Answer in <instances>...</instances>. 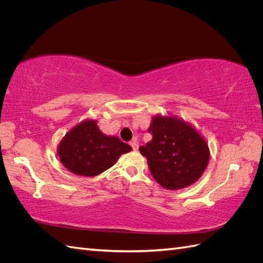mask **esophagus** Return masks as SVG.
<instances>
[{
    "mask_svg": "<svg viewBox=\"0 0 263 263\" xmlns=\"http://www.w3.org/2000/svg\"><path fill=\"white\" fill-rule=\"evenodd\" d=\"M129 145L132 146V148H133L134 150H137V149H138V141H137V139L132 140V141L129 142Z\"/></svg>",
    "mask_w": 263,
    "mask_h": 263,
    "instance_id": "1",
    "label": "esophagus"
}]
</instances>
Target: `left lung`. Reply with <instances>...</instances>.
I'll return each mask as SVG.
<instances>
[{"label": "left lung", "mask_w": 263, "mask_h": 263, "mask_svg": "<svg viewBox=\"0 0 263 263\" xmlns=\"http://www.w3.org/2000/svg\"><path fill=\"white\" fill-rule=\"evenodd\" d=\"M148 132L153 139L139 147L154 179L166 190H179L201 178L210 150L193 127L176 117L155 116Z\"/></svg>", "instance_id": "1"}]
</instances>
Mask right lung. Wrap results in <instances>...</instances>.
<instances>
[{
    "mask_svg": "<svg viewBox=\"0 0 263 263\" xmlns=\"http://www.w3.org/2000/svg\"><path fill=\"white\" fill-rule=\"evenodd\" d=\"M132 147L117 137L105 136L95 121L77 125L60 141L58 156L66 168L78 176L95 177L110 168Z\"/></svg>",
    "mask_w": 263,
    "mask_h": 263,
    "instance_id": "obj_1",
    "label": "right lung"
}]
</instances>
